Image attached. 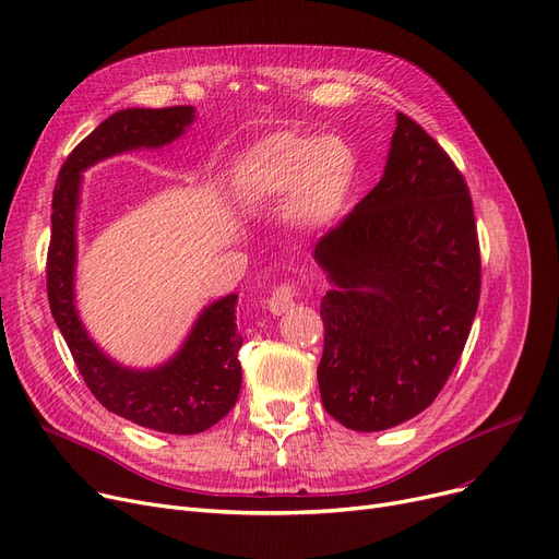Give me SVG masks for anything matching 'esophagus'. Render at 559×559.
I'll return each mask as SVG.
<instances>
[{"mask_svg": "<svg viewBox=\"0 0 559 559\" xmlns=\"http://www.w3.org/2000/svg\"><path fill=\"white\" fill-rule=\"evenodd\" d=\"M297 295H299L297 283L295 281H283L272 289V295L266 297V308H270L274 314H281V312H285V310L295 306Z\"/></svg>", "mask_w": 559, "mask_h": 559, "instance_id": "1", "label": "esophagus"}]
</instances>
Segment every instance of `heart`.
<instances>
[{"label": "heart", "mask_w": 559, "mask_h": 559, "mask_svg": "<svg viewBox=\"0 0 559 559\" xmlns=\"http://www.w3.org/2000/svg\"><path fill=\"white\" fill-rule=\"evenodd\" d=\"M354 178L356 153L335 134H270L253 145L241 166V187L251 201H276L289 193V212L306 224L335 216Z\"/></svg>", "instance_id": "1"}]
</instances>
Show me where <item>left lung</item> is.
Returning a JSON list of instances; mask_svg holds the SVG:
<instances>
[{"label":"left lung","instance_id":"1","mask_svg":"<svg viewBox=\"0 0 559 559\" xmlns=\"http://www.w3.org/2000/svg\"><path fill=\"white\" fill-rule=\"evenodd\" d=\"M335 289L320 306L326 414L381 431L425 411L468 340L481 285L468 185L397 111L383 178L314 247Z\"/></svg>","mask_w":559,"mask_h":559}]
</instances>
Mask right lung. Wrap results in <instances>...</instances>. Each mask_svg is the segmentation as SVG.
<instances>
[{
	"mask_svg": "<svg viewBox=\"0 0 559 559\" xmlns=\"http://www.w3.org/2000/svg\"><path fill=\"white\" fill-rule=\"evenodd\" d=\"M193 107L123 109L95 128L63 162L52 197V237L47 249V299L72 360L93 397L111 414L166 433H201L235 406L241 388L235 304L228 295L205 308L180 354L157 370L116 366L86 335L72 304L75 210L80 171L130 148H159L185 132Z\"/></svg>",
	"mask_w": 559,
	"mask_h": 559,
	"instance_id": "add662e5",
	"label": "right lung"
}]
</instances>
